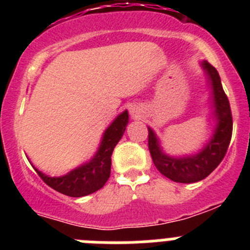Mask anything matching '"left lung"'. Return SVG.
<instances>
[{
  "label": "left lung",
  "mask_w": 250,
  "mask_h": 250,
  "mask_svg": "<svg viewBox=\"0 0 250 250\" xmlns=\"http://www.w3.org/2000/svg\"><path fill=\"white\" fill-rule=\"evenodd\" d=\"M203 67L208 72L211 81L214 103H215V115L219 120L214 138L208 143L204 150L195 156L182 159L170 158L161 152L152 130H147L149 131L147 144L154 165L163 175L176 183H195L207 178L222 163L230 144L233 118H231L228 96L223 90L219 74L215 67L207 61H204Z\"/></svg>",
  "instance_id": "8db88e82"
}]
</instances>
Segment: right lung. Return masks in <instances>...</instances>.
Returning <instances> with one entry per match:
<instances>
[{"mask_svg":"<svg viewBox=\"0 0 250 250\" xmlns=\"http://www.w3.org/2000/svg\"><path fill=\"white\" fill-rule=\"evenodd\" d=\"M127 120V111H124L115 119L105 131L99 151L87 164L81 165L62 176H48L35 169L36 173L48 187L65 195L80 198L98 191L110 178L112 151L126 129Z\"/></svg>","mask_w":250,"mask_h":250,"instance_id":"add662e5","label":"right lung"}]
</instances>
